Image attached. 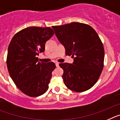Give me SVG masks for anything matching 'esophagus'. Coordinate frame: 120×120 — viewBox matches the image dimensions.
Segmentation results:
<instances>
[{"instance_id": "1", "label": "esophagus", "mask_w": 120, "mask_h": 120, "mask_svg": "<svg viewBox=\"0 0 120 120\" xmlns=\"http://www.w3.org/2000/svg\"><path fill=\"white\" fill-rule=\"evenodd\" d=\"M56 66H57V67H58V66H59V62H56Z\"/></svg>"}]
</instances>
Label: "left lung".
Listing matches in <instances>:
<instances>
[{
  "label": "left lung",
  "instance_id": "8db88e82",
  "mask_svg": "<svg viewBox=\"0 0 120 120\" xmlns=\"http://www.w3.org/2000/svg\"><path fill=\"white\" fill-rule=\"evenodd\" d=\"M65 54L74 58L72 64L60 63L62 78L68 89L83 92L97 82L103 68L105 51L98 35L90 26L72 22L52 26Z\"/></svg>",
  "mask_w": 120,
  "mask_h": 120
}]
</instances>
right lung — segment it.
<instances>
[{"label":"right lung","instance_id":"obj_1","mask_svg":"<svg viewBox=\"0 0 120 120\" xmlns=\"http://www.w3.org/2000/svg\"><path fill=\"white\" fill-rule=\"evenodd\" d=\"M54 34L49 27H28L16 33L10 41L8 72L17 87L28 96H40L48 89L56 64L39 62L37 56L45 51L46 42Z\"/></svg>","mask_w":120,"mask_h":120}]
</instances>
